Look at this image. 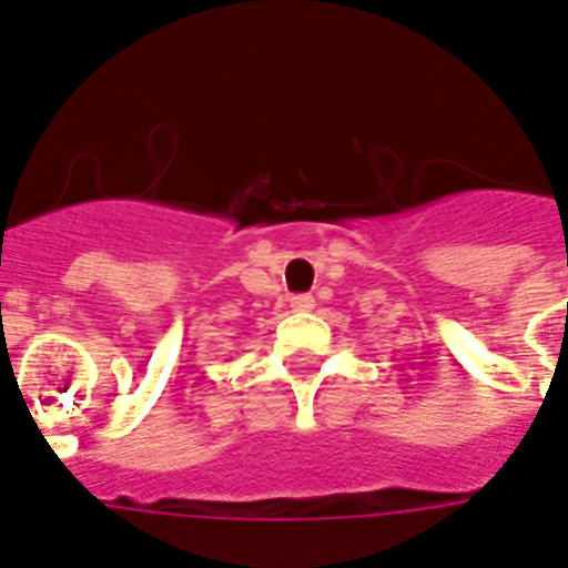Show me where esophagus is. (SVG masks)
<instances>
[{
  "label": "esophagus",
  "instance_id": "obj_1",
  "mask_svg": "<svg viewBox=\"0 0 568 568\" xmlns=\"http://www.w3.org/2000/svg\"><path fill=\"white\" fill-rule=\"evenodd\" d=\"M290 307L298 313H305V311H313V296H293L290 298Z\"/></svg>",
  "mask_w": 568,
  "mask_h": 568
}]
</instances>
